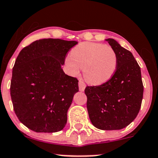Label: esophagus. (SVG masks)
Listing matches in <instances>:
<instances>
[{"mask_svg": "<svg viewBox=\"0 0 158 158\" xmlns=\"http://www.w3.org/2000/svg\"><path fill=\"white\" fill-rule=\"evenodd\" d=\"M85 87H86L85 83L83 81L79 80V90L81 91V92H83L84 90H85Z\"/></svg>", "mask_w": 158, "mask_h": 158, "instance_id": "1", "label": "esophagus"}]
</instances>
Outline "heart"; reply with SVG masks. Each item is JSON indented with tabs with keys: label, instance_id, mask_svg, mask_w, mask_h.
<instances>
[{
	"label": "heart",
	"instance_id": "heart-1",
	"mask_svg": "<svg viewBox=\"0 0 158 158\" xmlns=\"http://www.w3.org/2000/svg\"><path fill=\"white\" fill-rule=\"evenodd\" d=\"M66 64L73 74L83 69L87 82L99 85L106 82L114 74L117 67V55L110 46L101 44L81 43L71 50Z\"/></svg>",
	"mask_w": 158,
	"mask_h": 158
}]
</instances>
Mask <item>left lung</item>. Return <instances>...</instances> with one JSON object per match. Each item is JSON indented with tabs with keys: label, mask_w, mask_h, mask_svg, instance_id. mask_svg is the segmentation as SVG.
Returning a JSON list of instances; mask_svg holds the SVG:
<instances>
[{
	"label": "left lung",
	"mask_w": 158,
	"mask_h": 158,
	"mask_svg": "<svg viewBox=\"0 0 158 158\" xmlns=\"http://www.w3.org/2000/svg\"><path fill=\"white\" fill-rule=\"evenodd\" d=\"M106 41L117 53V67L106 82L86 87L87 108L95 127L120 130L132 123L140 110L143 93L141 69L131 52L113 39Z\"/></svg>",
	"instance_id": "obj_1"
}]
</instances>
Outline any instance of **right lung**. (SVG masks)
Returning a JSON list of instances; mask_svg holds the SVG:
<instances>
[{
  "label": "right lung",
  "instance_id": "1",
  "mask_svg": "<svg viewBox=\"0 0 158 158\" xmlns=\"http://www.w3.org/2000/svg\"><path fill=\"white\" fill-rule=\"evenodd\" d=\"M78 42L44 39L24 47L12 70L10 94L19 120L37 133L61 131L78 79L65 74L61 66L66 55Z\"/></svg>",
  "mask_w": 158,
  "mask_h": 158
}]
</instances>
